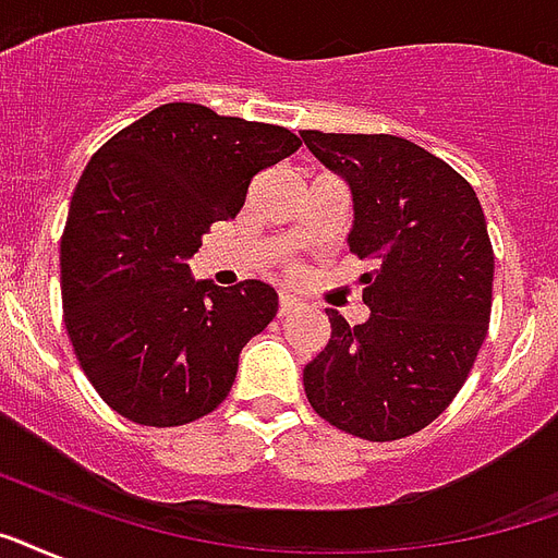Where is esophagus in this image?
<instances>
[{
    "instance_id": "obj_1",
    "label": "esophagus",
    "mask_w": 558,
    "mask_h": 558,
    "mask_svg": "<svg viewBox=\"0 0 558 558\" xmlns=\"http://www.w3.org/2000/svg\"><path fill=\"white\" fill-rule=\"evenodd\" d=\"M301 307V301L295 295H289V292H280L278 298V316H289V313H295Z\"/></svg>"
}]
</instances>
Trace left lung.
Listing matches in <instances>:
<instances>
[{
	"instance_id": "1",
	"label": "left lung",
	"mask_w": 558,
	"mask_h": 558,
	"mask_svg": "<svg viewBox=\"0 0 558 558\" xmlns=\"http://www.w3.org/2000/svg\"><path fill=\"white\" fill-rule=\"evenodd\" d=\"M345 178L348 245L365 271L363 325L327 310L330 339L304 365L310 407L339 430L392 441L439 418L477 360L492 316L495 254L474 186L392 134L301 131Z\"/></svg>"
}]
</instances>
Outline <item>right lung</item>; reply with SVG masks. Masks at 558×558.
Segmentation results:
<instances>
[{"label":"right lung","instance_id":"right-lung-1","mask_svg":"<svg viewBox=\"0 0 558 558\" xmlns=\"http://www.w3.org/2000/svg\"><path fill=\"white\" fill-rule=\"evenodd\" d=\"M298 146L287 128L172 101L90 157L61 240L63 322L119 415L178 427L228 398L278 292L263 280H195L190 260L213 222L240 213L251 178Z\"/></svg>","mask_w":558,"mask_h":558}]
</instances>
